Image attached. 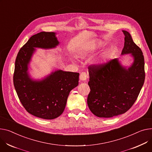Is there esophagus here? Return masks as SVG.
I'll return each mask as SVG.
<instances>
[{
  "label": "esophagus",
  "instance_id": "1",
  "mask_svg": "<svg viewBox=\"0 0 152 152\" xmlns=\"http://www.w3.org/2000/svg\"><path fill=\"white\" fill-rule=\"evenodd\" d=\"M87 73L86 72H82L81 73H80V76H79V79L80 80H86L87 79Z\"/></svg>",
  "mask_w": 152,
  "mask_h": 152
}]
</instances>
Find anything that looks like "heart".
<instances>
[{
	"instance_id": "b5f03b06",
	"label": "heart",
	"mask_w": 152,
	"mask_h": 152,
	"mask_svg": "<svg viewBox=\"0 0 152 152\" xmlns=\"http://www.w3.org/2000/svg\"><path fill=\"white\" fill-rule=\"evenodd\" d=\"M88 53H89V49H82L81 50H79V53H78V54L80 56H85Z\"/></svg>"
}]
</instances>
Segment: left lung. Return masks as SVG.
Returning a JSON list of instances; mask_svg holds the SVG:
<instances>
[{"instance_id":"left-lung-1","label":"left lung","mask_w":152,"mask_h":152,"mask_svg":"<svg viewBox=\"0 0 152 152\" xmlns=\"http://www.w3.org/2000/svg\"><path fill=\"white\" fill-rule=\"evenodd\" d=\"M125 43L122 54H131L134 62L128 69L117 58L88 67V106L94 115L110 118L125 113L135 103L145 80L144 57L130 34L122 30Z\"/></svg>"}]
</instances>
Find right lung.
Wrapping results in <instances>:
<instances>
[{
	"mask_svg": "<svg viewBox=\"0 0 152 152\" xmlns=\"http://www.w3.org/2000/svg\"><path fill=\"white\" fill-rule=\"evenodd\" d=\"M58 44L54 32L37 34L20 49L15 61L13 84L20 102L29 114L43 119L61 115L70 91L78 85L79 73L58 70L40 81L32 80L28 75L34 48L48 49Z\"/></svg>",
	"mask_w": 152,
	"mask_h": 152,
	"instance_id": "obj_1",
	"label": "right lung"
}]
</instances>
